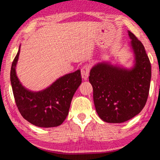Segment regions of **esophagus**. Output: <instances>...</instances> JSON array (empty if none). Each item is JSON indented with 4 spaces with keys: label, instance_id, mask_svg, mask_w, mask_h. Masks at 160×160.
Segmentation results:
<instances>
[{
    "label": "esophagus",
    "instance_id": "obj_1",
    "mask_svg": "<svg viewBox=\"0 0 160 160\" xmlns=\"http://www.w3.org/2000/svg\"><path fill=\"white\" fill-rule=\"evenodd\" d=\"M91 69V66L90 64H85L82 66L81 68V75H82V78L84 80H87L90 74V71Z\"/></svg>",
    "mask_w": 160,
    "mask_h": 160
}]
</instances>
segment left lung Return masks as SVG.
I'll use <instances>...</instances> for the list:
<instances>
[{
	"instance_id": "1",
	"label": "left lung",
	"mask_w": 160,
	"mask_h": 160,
	"mask_svg": "<svg viewBox=\"0 0 160 160\" xmlns=\"http://www.w3.org/2000/svg\"><path fill=\"white\" fill-rule=\"evenodd\" d=\"M135 56L132 70L106 63L92 68L89 80L93 88L97 113L105 122L123 123L141 112L147 102L151 80V64L145 47L128 31Z\"/></svg>"
}]
</instances>
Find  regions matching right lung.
Segmentation results:
<instances>
[{"label":"right lung","mask_w":160,"mask_h":160,"mask_svg":"<svg viewBox=\"0 0 160 160\" xmlns=\"http://www.w3.org/2000/svg\"><path fill=\"white\" fill-rule=\"evenodd\" d=\"M20 50L19 48L10 70V82L19 112L25 120L38 127L61 125L68 114L72 97L82 82L80 70L60 78L44 90L33 92L26 90L16 75Z\"/></svg>","instance_id":"1"}]
</instances>
